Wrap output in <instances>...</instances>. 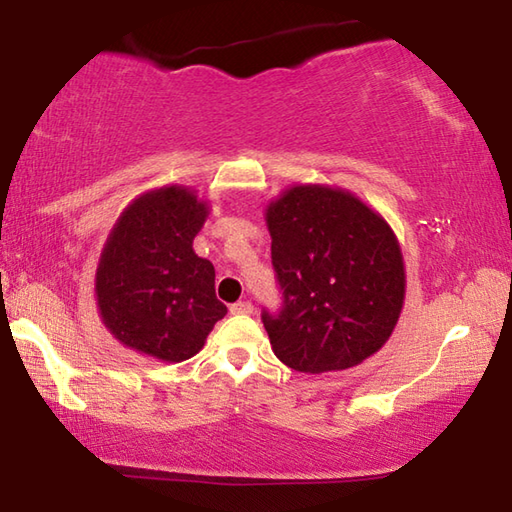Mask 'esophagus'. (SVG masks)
<instances>
[{
  "instance_id": "esophagus-1",
  "label": "esophagus",
  "mask_w": 512,
  "mask_h": 512,
  "mask_svg": "<svg viewBox=\"0 0 512 512\" xmlns=\"http://www.w3.org/2000/svg\"><path fill=\"white\" fill-rule=\"evenodd\" d=\"M250 312H253V303L250 301H237L231 306V314H237V317L239 314H250Z\"/></svg>"
}]
</instances>
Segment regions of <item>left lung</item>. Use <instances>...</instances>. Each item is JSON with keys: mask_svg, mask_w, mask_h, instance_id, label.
<instances>
[{"mask_svg": "<svg viewBox=\"0 0 512 512\" xmlns=\"http://www.w3.org/2000/svg\"><path fill=\"white\" fill-rule=\"evenodd\" d=\"M266 224L284 308L262 319L279 361L321 374L376 354L396 328L407 286L385 217L345 189L295 184L266 206Z\"/></svg>", "mask_w": 512, "mask_h": 512, "instance_id": "left-lung-1", "label": "left lung"}]
</instances>
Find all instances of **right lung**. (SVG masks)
<instances>
[{
	"label": "right lung",
	"mask_w": 512,
	"mask_h": 512,
	"mask_svg": "<svg viewBox=\"0 0 512 512\" xmlns=\"http://www.w3.org/2000/svg\"><path fill=\"white\" fill-rule=\"evenodd\" d=\"M209 202L182 184L138 195L107 235L94 292L103 325L118 343L162 363L198 354L226 314L215 268L195 255Z\"/></svg>",
	"instance_id": "right-lung-1"
}]
</instances>
